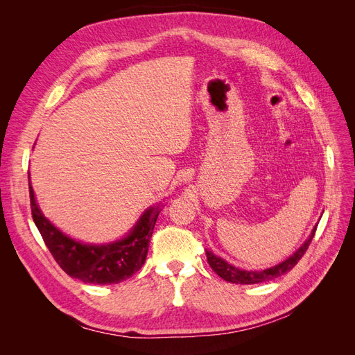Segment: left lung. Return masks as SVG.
I'll return each instance as SVG.
<instances>
[{"mask_svg":"<svg viewBox=\"0 0 355 355\" xmlns=\"http://www.w3.org/2000/svg\"><path fill=\"white\" fill-rule=\"evenodd\" d=\"M317 227L311 232L309 239L299 247V249L293 253V256H290L288 259H286L284 262L278 263L272 268H268V270L263 271H244V270H239L232 265H230L228 262H225L220 257L214 256L211 252L206 250V256H207V262L211 266V270L216 272L220 278H223L225 282L230 283H235V284H256V283H263V282H271L274 278L284 275L286 272H288L290 270H293L295 265L302 259V256L305 254V252L308 250V247L313 241L314 235H315Z\"/></svg>","mask_w":355,"mask_h":355,"instance_id":"1","label":"left lung"}]
</instances>
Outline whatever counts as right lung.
Segmentation results:
<instances>
[{
  "instance_id": "add662e5",
  "label": "right lung",
  "mask_w": 355,
  "mask_h": 355,
  "mask_svg": "<svg viewBox=\"0 0 355 355\" xmlns=\"http://www.w3.org/2000/svg\"><path fill=\"white\" fill-rule=\"evenodd\" d=\"M31 211L51 256L69 277L92 284H116L130 278L145 263L159 207L148 209L124 240L106 245L75 241L42 216L29 180Z\"/></svg>"
}]
</instances>
